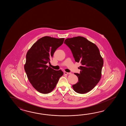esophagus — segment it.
<instances>
[{"label": "esophagus", "instance_id": "esophagus-1", "mask_svg": "<svg viewBox=\"0 0 126 126\" xmlns=\"http://www.w3.org/2000/svg\"><path fill=\"white\" fill-rule=\"evenodd\" d=\"M64 74H66V75H69L71 74V73L70 72H64Z\"/></svg>", "mask_w": 126, "mask_h": 126}]
</instances>
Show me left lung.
<instances>
[{
    "mask_svg": "<svg viewBox=\"0 0 126 126\" xmlns=\"http://www.w3.org/2000/svg\"><path fill=\"white\" fill-rule=\"evenodd\" d=\"M65 44L71 49L76 62L81 65L80 73H76L78 81L72 85L75 92L84 94L91 91L99 82L104 61L94 44L82 36L66 39Z\"/></svg>",
    "mask_w": 126,
    "mask_h": 126,
    "instance_id": "8db88e82",
    "label": "left lung"
}]
</instances>
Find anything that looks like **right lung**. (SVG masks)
Here are the masks:
<instances>
[{
	"label": "right lung",
	"mask_w": 126,
	"mask_h": 126,
	"mask_svg": "<svg viewBox=\"0 0 126 126\" xmlns=\"http://www.w3.org/2000/svg\"><path fill=\"white\" fill-rule=\"evenodd\" d=\"M64 40V38L44 36L34 43L27 53L24 69L30 83L41 93L52 91L63 75L61 70H55L46 64L49 63L50 59Z\"/></svg>",
	"instance_id": "right-lung-1"
}]
</instances>
